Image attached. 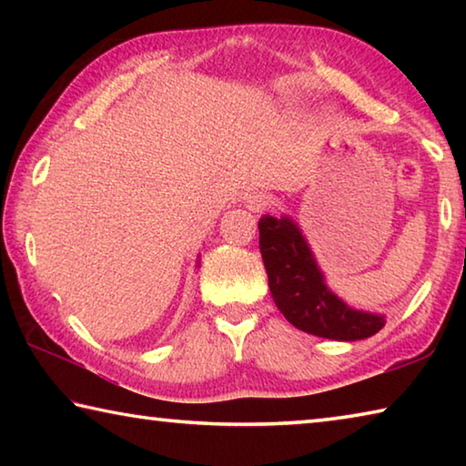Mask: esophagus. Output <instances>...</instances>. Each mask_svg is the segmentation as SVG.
Masks as SVG:
<instances>
[{"mask_svg":"<svg viewBox=\"0 0 466 466\" xmlns=\"http://www.w3.org/2000/svg\"><path fill=\"white\" fill-rule=\"evenodd\" d=\"M247 203H248V209L263 211L267 208H271L273 197L271 195H265V193H252V195L247 197Z\"/></svg>","mask_w":466,"mask_h":466,"instance_id":"34e87169","label":"esophagus"}]
</instances>
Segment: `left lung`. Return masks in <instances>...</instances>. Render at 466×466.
<instances>
[{"label":"left lung","mask_w":466,"mask_h":466,"mask_svg":"<svg viewBox=\"0 0 466 466\" xmlns=\"http://www.w3.org/2000/svg\"><path fill=\"white\" fill-rule=\"evenodd\" d=\"M258 248L275 306L296 329L337 341H356L384 327L382 317L353 310L330 294L309 244L291 219L263 216Z\"/></svg>","instance_id":"8db88e82"}]
</instances>
